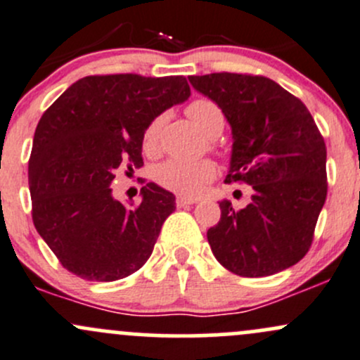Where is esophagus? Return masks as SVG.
Segmentation results:
<instances>
[{
    "label": "esophagus",
    "instance_id": "1",
    "mask_svg": "<svg viewBox=\"0 0 360 360\" xmlns=\"http://www.w3.org/2000/svg\"><path fill=\"white\" fill-rule=\"evenodd\" d=\"M198 202L195 198H187V195H176V206H187V205H194Z\"/></svg>",
    "mask_w": 360,
    "mask_h": 360
}]
</instances>
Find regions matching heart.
I'll use <instances>...</instances> for the list:
<instances>
[{
    "instance_id": "1",
    "label": "heart",
    "mask_w": 360,
    "mask_h": 360,
    "mask_svg": "<svg viewBox=\"0 0 360 360\" xmlns=\"http://www.w3.org/2000/svg\"><path fill=\"white\" fill-rule=\"evenodd\" d=\"M185 114L206 136L214 139L220 135L224 128L225 117L220 107L210 98H195L185 107ZM161 117H155L147 124L142 136V146L147 154L158 150L159 129H161ZM217 168L211 161L202 159L195 162L168 161L155 169V181L166 191H172L180 195H195L201 192L207 181L214 179Z\"/></svg>"
}]
</instances>
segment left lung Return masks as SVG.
Returning a JSON list of instances; mask_svg holds the SVG:
<instances>
[{"label":"left lung","instance_id":"1","mask_svg":"<svg viewBox=\"0 0 360 360\" xmlns=\"http://www.w3.org/2000/svg\"><path fill=\"white\" fill-rule=\"evenodd\" d=\"M232 128L227 184L253 188L250 205L220 201L207 231L214 258L240 277H263L309 253L328 195L326 143L305 103L265 76L213 72L188 77Z\"/></svg>","mask_w":360,"mask_h":360}]
</instances>
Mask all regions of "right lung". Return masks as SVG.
<instances>
[{
	"label": "right lung",
	"mask_w": 360,
	"mask_h": 360,
	"mask_svg": "<svg viewBox=\"0 0 360 360\" xmlns=\"http://www.w3.org/2000/svg\"><path fill=\"white\" fill-rule=\"evenodd\" d=\"M191 95L184 76H86L41 116L29 159L32 221L64 269L110 283L153 255L175 195L149 181L139 205L109 187L121 165L140 168L147 124Z\"/></svg>",
	"instance_id": "add662e5"
}]
</instances>
